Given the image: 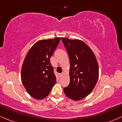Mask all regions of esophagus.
I'll return each mask as SVG.
<instances>
[{
  "mask_svg": "<svg viewBox=\"0 0 122 122\" xmlns=\"http://www.w3.org/2000/svg\"><path fill=\"white\" fill-rule=\"evenodd\" d=\"M64 75V72H62V73H59V77H61V76H63V75Z\"/></svg>",
  "mask_w": 122,
  "mask_h": 122,
  "instance_id": "esophagus-1",
  "label": "esophagus"
}]
</instances>
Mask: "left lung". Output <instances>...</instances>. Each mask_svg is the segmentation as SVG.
<instances>
[{
    "instance_id": "8db88e82",
    "label": "left lung",
    "mask_w": 122,
    "mask_h": 122,
    "mask_svg": "<svg viewBox=\"0 0 122 122\" xmlns=\"http://www.w3.org/2000/svg\"><path fill=\"white\" fill-rule=\"evenodd\" d=\"M70 61L68 86L63 89L68 98L79 101L86 97L95 87L99 76L98 65L92 50L81 40L61 38Z\"/></svg>"
}]
</instances>
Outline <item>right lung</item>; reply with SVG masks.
Segmentation results:
<instances>
[{
  "mask_svg": "<svg viewBox=\"0 0 122 122\" xmlns=\"http://www.w3.org/2000/svg\"><path fill=\"white\" fill-rule=\"evenodd\" d=\"M61 38L40 40L27 53L21 68V79L27 92L37 100L49 95L56 83L50 58Z\"/></svg>",
  "mask_w": 122,
  "mask_h": 122,
  "instance_id": "1",
  "label": "right lung"
}]
</instances>
